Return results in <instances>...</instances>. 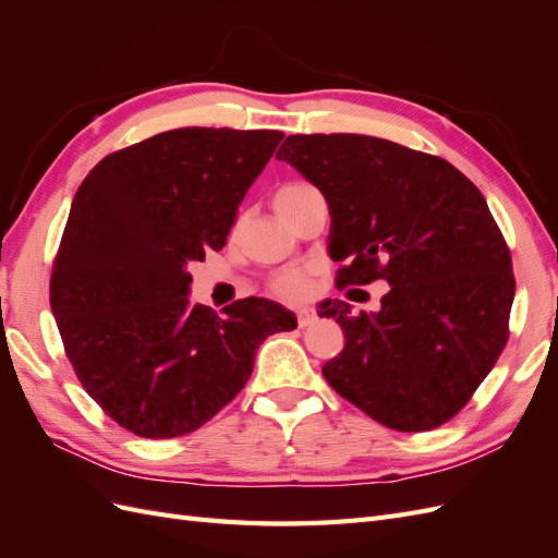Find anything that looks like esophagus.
Returning <instances> with one entry per match:
<instances>
[{
	"label": "esophagus",
	"mask_w": 558,
	"mask_h": 558,
	"mask_svg": "<svg viewBox=\"0 0 558 558\" xmlns=\"http://www.w3.org/2000/svg\"><path fill=\"white\" fill-rule=\"evenodd\" d=\"M316 324V312L314 310H298V326L307 328Z\"/></svg>",
	"instance_id": "1"
}]
</instances>
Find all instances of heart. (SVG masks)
Masks as SVG:
<instances>
[{"mask_svg":"<svg viewBox=\"0 0 558 558\" xmlns=\"http://www.w3.org/2000/svg\"><path fill=\"white\" fill-rule=\"evenodd\" d=\"M310 189L312 185H307V183L281 185L275 195V209L279 214H283V209L289 207L298 195L307 193ZM307 291H310V277H307V272H302V269H286V272L277 275L272 281V293H277L283 300H302L307 295Z\"/></svg>","mask_w":558,"mask_h":558,"instance_id":"heart-1","label":"heart"}]
</instances>
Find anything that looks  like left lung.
I'll return each mask as SVG.
<instances>
[{
    "label": "left lung",
    "mask_w": 558,
    "mask_h": 558,
    "mask_svg": "<svg viewBox=\"0 0 558 558\" xmlns=\"http://www.w3.org/2000/svg\"><path fill=\"white\" fill-rule=\"evenodd\" d=\"M277 158L328 202L337 286H391L379 312L320 302L347 340L324 377L386 428L447 424L508 342L512 258L484 195L447 160L367 134H291Z\"/></svg>",
    "instance_id": "obj_1"
}]
</instances>
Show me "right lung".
Segmentation results:
<instances>
[{
  "label": "right lung",
  "instance_id": "1",
  "mask_svg": "<svg viewBox=\"0 0 558 558\" xmlns=\"http://www.w3.org/2000/svg\"><path fill=\"white\" fill-rule=\"evenodd\" d=\"M277 130L179 128L99 160L83 179L50 277L66 359L118 426L167 440L238 396L269 335L295 314L265 298L218 316L191 305L189 263L226 246Z\"/></svg>",
  "mask_w": 558,
  "mask_h": 558
}]
</instances>
